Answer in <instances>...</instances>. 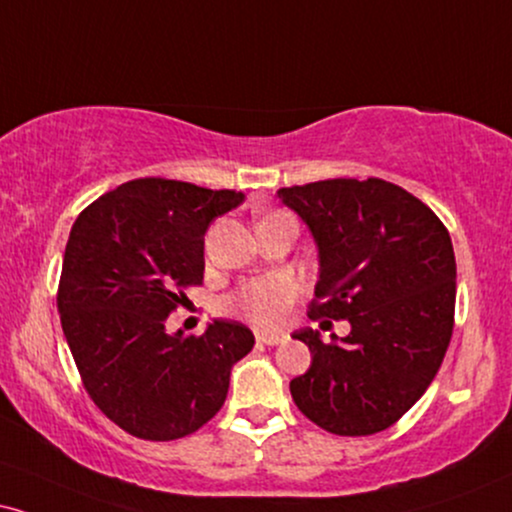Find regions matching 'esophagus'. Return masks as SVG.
Instances as JSON below:
<instances>
[{
	"instance_id": "34e87169",
	"label": "esophagus",
	"mask_w": 512,
	"mask_h": 512,
	"mask_svg": "<svg viewBox=\"0 0 512 512\" xmlns=\"http://www.w3.org/2000/svg\"><path fill=\"white\" fill-rule=\"evenodd\" d=\"M257 342H262V345H281L283 340H286V333H269V331H257L255 333Z\"/></svg>"
}]
</instances>
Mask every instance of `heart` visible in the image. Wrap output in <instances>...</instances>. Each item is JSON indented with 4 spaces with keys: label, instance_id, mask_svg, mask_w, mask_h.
I'll return each instance as SVG.
<instances>
[{
    "label": "heart",
    "instance_id": "b5f03b06",
    "mask_svg": "<svg viewBox=\"0 0 512 512\" xmlns=\"http://www.w3.org/2000/svg\"><path fill=\"white\" fill-rule=\"evenodd\" d=\"M295 295L297 283L293 278L286 274H274L245 281L226 304H229L231 312L245 316L257 326H274L286 316Z\"/></svg>",
    "mask_w": 512,
    "mask_h": 512
}]
</instances>
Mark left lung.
Returning a JSON list of instances; mask_svg holds the SVG:
<instances>
[{
  "instance_id": "left-lung-1",
  "label": "left lung",
  "mask_w": 512,
  "mask_h": 512,
  "mask_svg": "<svg viewBox=\"0 0 512 512\" xmlns=\"http://www.w3.org/2000/svg\"><path fill=\"white\" fill-rule=\"evenodd\" d=\"M319 248L309 319H347V338L302 328L312 352L290 380L304 416L342 437L383 432L423 397L454 333L456 257L423 200L385 179H326L278 189Z\"/></svg>"
}]
</instances>
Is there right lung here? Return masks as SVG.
Returning <instances> with one entry per match:
<instances>
[{"mask_svg":"<svg viewBox=\"0 0 512 512\" xmlns=\"http://www.w3.org/2000/svg\"><path fill=\"white\" fill-rule=\"evenodd\" d=\"M243 203L238 191L144 177L103 193L75 219L58 314L82 385L129 435L170 442L222 409L231 366L255 345L238 321L167 333L184 290L203 283L205 231Z\"/></svg>","mask_w":512,"mask_h":512,"instance_id":"add662e5","label":"right lung"}]
</instances>
